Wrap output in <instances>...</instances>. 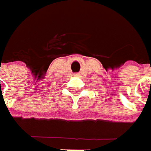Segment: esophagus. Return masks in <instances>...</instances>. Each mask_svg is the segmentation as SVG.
Segmentation results:
<instances>
[{
    "label": "esophagus",
    "instance_id": "1",
    "mask_svg": "<svg viewBox=\"0 0 151 151\" xmlns=\"http://www.w3.org/2000/svg\"><path fill=\"white\" fill-rule=\"evenodd\" d=\"M75 75L76 76H78V75H79V73H75Z\"/></svg>",
    "mask_w": 151,
    "mask_h": 151
}]
</instances>
